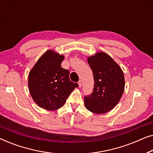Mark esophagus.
Instances as JSON below:
<instances>
[{
  "mask_svg": "<svg viewBox=\"0 0 153 153\" xmlns=\"http://www.w3.org/2000/svg\"><path fill=\"white\" fill-rule=\"evenodd\" d=\"M78 84H79V86L81 88V86H82V81H81V80H79V82H78Z\"/></svg>",
  "mask_w": 153,
  "mask_h": 153,
  "instance_id": "1",
  "label": "esophagus"
}]
</instances>
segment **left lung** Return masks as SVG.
Here are the masks:
<instances>
[{"mask_svg":"<svg viewBox=\"0 0 153 153\" xmlns=\"http://www.w3.org/2000/svg\"><path fill=\"white\" fill-rule=\"evenodd\" d=\"M93 71L94 88L91 95L84 97L85 108L100 114L112 110L122 97L125 77L120 67L104 52L88 58Z\"/></svg>","mask_w":153,"mask_h":153,"instance_id":"left-lung-1","label":"left lung"}]
</instances>
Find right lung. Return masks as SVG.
<instances>
[{
	"mask_svg": "<svg viewBox=\"0 0 153 153\" xmlns=\"http://www.w3.org/2000/svg\"><path fill=\"white\" fill-rule=\"evenodd\" d=\"M64 56L48 50L39 58L28 75V88L33 100L46 110L61 108L78 83L70 79L69 70L61 67Z\"/></svg>",
	"mask_w": 153,
	"mask_h": 153,
	"instance_id": "1",
	"label": "right lung"
}]
</instances>
